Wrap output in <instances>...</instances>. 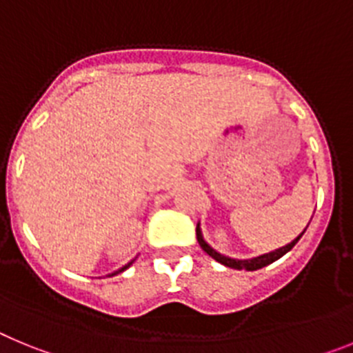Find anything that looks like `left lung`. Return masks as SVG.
<instances>
[{
  "label": "left lung",
  "mask_w": 353,
  "mask_h": 353,
  "mask_svg": "<svg viewBox=\"0 0 353 353\" xmlns=\"http://www.w3.org/2000/svg\"><path fill=\"white\" fill-rule=\"evenodd\" d=\"M304 232H302L297 239H293L290 244L283 245V248L276 249V251H270V252H267V254H261V256H256V258H249V260H236V258L224 256V254H221V252L215 251L212 245H208L207 240L203 239V233H201L199 223H198V226H196V236H198L199 245H201V249L207 252L208 256H212L215 261H219V263L226 265V267H232V269H236V270H258V269H261V267H267V265L274 263L276 260H279L281 256H285L286 252H288L293 245L297 244L299 240H301V236L304 235Z\"/></svg>",
  "instance_id": "obj_1"
}]
</instances>
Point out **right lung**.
I'll return each mask as SVG.
<instances>
[{"instance_id":"add662e5","label":"right lung","mask_w":353,"mask_h":353,"mask_svg":"<svg viewBox=\"0 0 353 353\" xmlns=\"http://www.w3.org/2000/svg\"><path fill=\"white\" fill-rule=\"evenodd\" d=\"M132 261H134V260H132ZM132 261H130V263H127V265H125V267H121V269H120V270H117V272H113V274H109V277H111V276H117V274H120V272H123V270H125V269H129L130 265H132Z\"/></svg>"}]
</instances>
